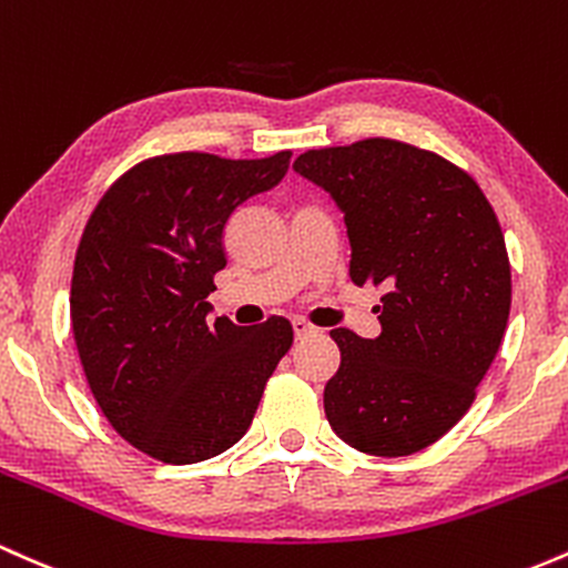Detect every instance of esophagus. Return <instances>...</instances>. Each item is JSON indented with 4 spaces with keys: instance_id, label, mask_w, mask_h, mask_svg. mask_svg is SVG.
<instances>
[{
    "instance_id": "34e87169",
    "label": "esophagus",
    "mask_w": 568,
    "mask_h": 568,
    "mask_svg": "<svg viewBox=\"0 0 568 568\" xmlns=\"http://www.w3.org/2000/svg\"><path fill=\"white\" fill-rule=\"evenodd\" d=\"M292 329H295V337H308L316 333L314 324L305 322V318H292Z\"/></svg>"
}]
</instances>
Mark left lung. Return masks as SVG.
<instances>
[{
  "label": "left lung",
  "instance_id": "1",
  "mask_svg": "<svg viewBox=\"0 0 568 568\" xmlns=\"http://www.w3.org/2000/svg\"><path fill=\"white\" fill-rule=\"evenodd\" d=\"M295 171L341 206L352 282L384 286L378 337L329 333L341 367L324 386L327 422L362 454H416L469 410L507 329L494 206L467 171L397 139L308 150Z\"/></svg>",
  "mask_w": 568,
  "mask_h": 568
}]
</instances>
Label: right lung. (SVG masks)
<instances>
[{"label":"right lung","mask_w":568,"mask_h":568,"mask_svg":"<svg viewBox=\"0 0 568 568\" xmlns=\"http://www.w3.org/2000/svg\"><path fill=\"white\" fill-rule=\"evenodd\" d=\"M290 158H146L88 216L69 295L74 343L106 422L158 462L195 464L239 443L290 352L286 318L235 327L209 322L206 303L227 265V220L276 187Z\"/></svg>","instance_id":"obj_1"}]
</instances>
